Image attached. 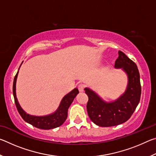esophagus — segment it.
<instances>
[{"label":"esophagus","mask_w":156,"mask_h":156,"mask_svg":"<svg viewBox=\"0 0 156 156\" xmlns=\"http://www.w3.org/2000/svg\"><path fill=\"white\" fill-rule=\"evenodd\" d=\"M84 85H83V84H79V85H78V90H79V91H80V92H83V91H84Z\"/></svg>","instance_id":"esophagus-1"}]
</instances>
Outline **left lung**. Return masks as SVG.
Listing matches in <instances>:
<instances>
[{"instance_id": "8db88e82", "label": "left lung", "mask_w": 156, "mask_h": 156, "mask_svg": "<svg viewBox=\"0 0 156 156\" xmlns=\"http://www.w3.org/2000/svg\"><path fill=\"white\" fill-rule=\"evenodd\" d=\"M119 56L115 60L114 67L122 69L127 76L126 90L112 102H106L92 89L84 88L89 100L87 110L91 120L100 126H113L127 121L139 104L141 85L138 67L124 54L118 51Z\"/></svg>"}]
</instances>
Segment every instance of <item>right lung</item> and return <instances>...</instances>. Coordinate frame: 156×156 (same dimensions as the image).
I'll return each mask as SVG.
<instances>
[{
    "label": "right lung",
    "instance_id": "obj_1",
    "mask_svg": "<svg viewBox=\"0 0 156 156\" xmlns=\"http://www.w3.org/2000/svg\"><path fill=\"white\" fill-rule=\"evenodd\" d=\"M23 63V62H22ZM21 63V65H22ZM20 65V66H21ZM20 67L18 69V71L20 69ZM18 71L15 76L14 83H13V94H14V101L16 106L18 109V113H20L21 117L24 120L25 122L33 125L36 128L41 129H54L58 126H61L65 122L67 118V112L68 109L71 104L73 101V99L75 98L77 94L79 93L78 89L75 88L72 91L62 98V99L60 102L59 107H58L56 111H55L54 113L51 114L43 115V116H37L30 115L29 113H26L24 110L20 107L19 102L18 101L16 98V80L18 74Z\"/></svg>",
    "mask_w": 156,
    "mask_h": 156
}]
</instances>
